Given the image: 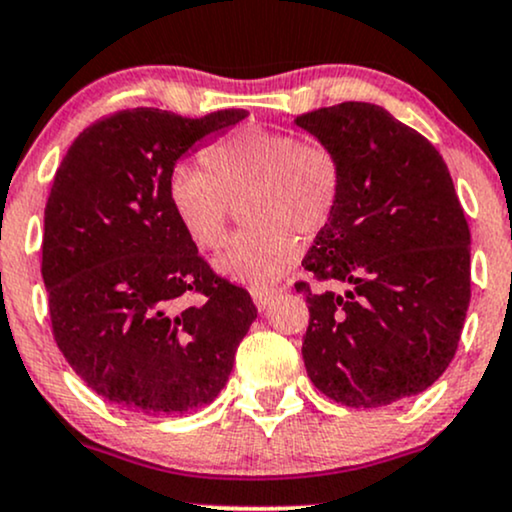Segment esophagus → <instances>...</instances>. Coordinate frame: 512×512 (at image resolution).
Here are the masks:
<instances>
[{
    "label": "esophagus",
    "mask_w": 512,
    "mask_h": 512,
    "mask_svg": "<svg viewBox=\"0 0 512 512\" xmlns=\"http://www.w3.org/2000/svg\"><path fill=\"white\" fill-rule=\"evenodd\" d=\"M276 289H252V301H255L257 310H264L269 303L274 301Z\"/></svg>",
    "instance_id": "34e87169"
}]
</instances>
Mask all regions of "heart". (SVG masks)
<instances>
[{
	"label": "heart",
	"instance_id": "obj_1",
	"mask_svg": "<svg viewBox=\"0 0 512 512\" xmlns=\"http://www.w3.org/2000/svg\"><path fill=\"white\" fill-rule=\"evenodd\" d=\"M204 170L173 168L168 204L199 250H219L236 204L248 228L216 260L228 279L252 289L274 284L301 255L293 233L313 236L330 223L342 195V163L327 144L286 129L245 127L204 146Z\"/></svg>",
	"mask_w": 512,
	"mask_h": 512
}]
</instances>
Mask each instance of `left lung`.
<instances>
[{
	"label": "left lung",
	"mask_w": 512,
	"mask_h": 512,
	"mask_svg": "<svg viewBox=\"0 0 512 512\" xmlns=\"http://www.w3.org/2000/svg\"><path fill=\"white\" fill-rule=\"evenodd\" d=\"M342 163V195L303 267L344 293L308 301V378L344 407H385L424 392L460 342L472 296L469 226L436 146L373 103L298 115Z\"/></svg>",
	"instance_id": "1"
}]
</instances>
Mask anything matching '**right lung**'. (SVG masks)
I'll use <instances>...</instances> for the list:
<instances>
[{
	"label": "right lung",
	"mask_w": 512,
	"mask_h": 512,
	"mask_svg": "<svg viewBox=\"0 0 512 512\" xmlns=\"http://www.w3.org/2000/svg\"><path fill=\"white\" fill-rule=\"evenodd\" d=\"M248 115L120 110L69 146L45 207L52 334L96 395L137 414H187L228 383L257 308L199 257L168 204L182 154ZM187 292L199 306L179 308Z\"/></svg>",
	"instance_id": "add662e5"
}]
</instances>
